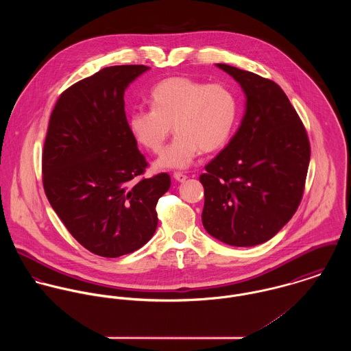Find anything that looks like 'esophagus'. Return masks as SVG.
I'll list each match as a JSON object with an SVG mask.
<instances>
[{
    "instance_id": "obj_1",
    "label": "esophagus",
    "mask_w": 351,
    "mask_h": 351,
    "mask_svg": "<svg viewBox=\"0 0 351 351\" xmlns=\"http://www.w3.org/2000/svg\"><path fill=\"white\" fill-rule=\"evenodd\" d=\"M173 177H174L177 181H180V182H184V181L188 178V176L184 174V173H181V171H174Z\"/></svg>"
}]
</instances>
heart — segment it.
Instances as JSON below:
<instances>
[{
	"mask_svg": "<svg viewBox=\"0 0 351 351\" xmlns=\"http://www.w3.org/2000/svg\"><path fill=\"white\" fill-rule=\"evenodd\" d=\"M151 109H135L128 127L139 145L160 154L171 132L177 135L159 158L160 167H188L199 152L223 149L231 139L241 104L237 92L221 82L188 77L159 81L150 92Z\"/></svg>",
	"mask_w": 351,
	"mask_h": 351,
	"instance_id": "1",
	"label": "heart"
}]
</instances>
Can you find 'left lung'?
Here are the masks:
<instances>
[{
    "label": "left lung",
    "instance_id": "left-lung-1",
    "mask_svg": "<svg viewBox=\"0 0 351 351\" xmlns=\"http://www.w3.org/2000/svg\"><path fill=\"white\" fill-rule=\"evenodd\" d=\"M246 93V112L230 145L200 176L202 226L230 246L273 238L300 205L309 166L306 130L284 90L271 80L224 63Z\"/></svg>",
    "mask_w": 351,
    "mask_h": 351
}]
</instances>
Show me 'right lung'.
<instances>
[{
    "mask_svg": "<svg viewBox=\"0 0 351 351\" xmlns=\"http://www.w3.org/2000/svg\"><path fill=\"white\" fill-rule=\"evenodd\" d=\"M145 64L105 67L60 93L42 156L51 206L86 250L117 258L141 249L158 226L156 202L170 176L146 178L124 112V90Z\"/></svg>",
    "mask_w": 351,
    "mask_h": 351,
    "instance_id": "add662e5",
    "label": "right lung"
}]
</instances>
